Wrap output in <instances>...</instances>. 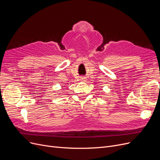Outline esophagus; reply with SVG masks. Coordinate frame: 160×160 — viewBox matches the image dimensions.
Returning a JSON list of instances; mask_svg holds the SVG:
<instances>
[{"mask_svg":"<svg viewBox=\"0 0 160 160\" xmlns=\"http://www.w3.org/2000/svg\"><path fill=\"white\" fill-rule=\"evenodd\" d=\"M80 80H81V82H85V81H86V79H85V78H81L80 79Z\"/></svg>","mask_w":160,"mask_h":160,"instance_id":"34e87169","label":"esophagus"}]
</instances>
